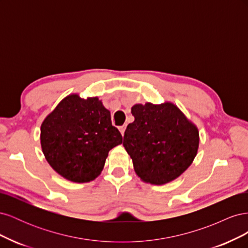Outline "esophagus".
<instances>
[{
	"label": "esophagus",
	"instance_id": "34e87169",
	"mask_svg": "<svg viewBox=\"0 0 248 248\" xmlns=\"http://www.w3.org/2000/svg\"><path fill=\"white\" fill-rule=\"evenodd\" d=\"M125 129H126V126H125V125H123V126H121V127H119V130H120V132H121V134H122V137L124 136V132H125Z\"/></svg>",
	"mask_w": 248,
	"mask_h": 248
}]
</instances>
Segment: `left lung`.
Here are the masks:
<instances>
[{"instance_id": "1", "label": "left lung", "mask_w": 248, "mask_h": 248, "mask_svg": "<svg viewBox=\"0 0 248 248\" xmlns=\"http://www.w3.org/2000/svg\"><path fill=\"white\" fill-rule=\"evenodd\" d=\"M123 146L142 182L163 185L181 176L198 154L199 129L176 104L137 103Z\"/></svg>"}]
</instances>
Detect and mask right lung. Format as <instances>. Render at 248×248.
Here are the masks:
<instances>
[{"mask_svg":"<svg viewBox=\"0 0 248 248\" xmlns=\"http://www.w3.org/2000/svg\"><path fill=\"white\" fill-rule=\"evenodd\" d=\"M40 142L46 161L60 176L87 183L101 174L109 150L122 144V136L98 97L70 94L43 120Z\"/></svg>","mask_w":248,"mask_h":248,"instance_id":"1","label":"right lung"}]
</instances>
